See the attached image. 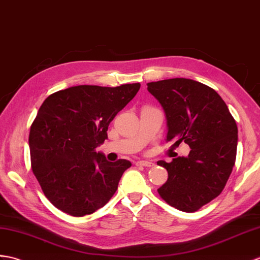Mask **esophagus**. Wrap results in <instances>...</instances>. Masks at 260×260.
Instances as JSON below:
<instances>
[{"mask_svg":"<svg viewBox=\"0 0 260 260\" xmlns=\"http://www.w3.org/2000/svg\"><path fill=\"white\" fill-rule=\"evenodd\" d=\"M136 166H139V167H153L154 165L152 162H150V161H137Z\"/></svg>","mask_w":260,"mask_h":260,"instance_id":"1","label":"esophagus"}]
</instances>
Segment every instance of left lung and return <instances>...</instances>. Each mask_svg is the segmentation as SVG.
<instances>
[{"label":"left lung","instance_id":"1","mask_svg":"<svg viewBox=\"0 0 260 260\" xmlns=\"http://www.w3.org/2000/svg\"><path fill=\"white\" fill-rule=\"evenodd\" d=\"M148 91L162 106L167 141L190 147L188 157L158 161L168 180L158 189L175 208L194 212L221 193L237 153V124L226 103L210 86L176 78L148 83Z\"/></svg>","mask_w":260,"mask_h":260}]
</instances>
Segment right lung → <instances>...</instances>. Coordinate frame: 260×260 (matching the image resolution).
Returning <instances> with one entry per match:
<instances>
[{
  "mask_svg": "<svg viewBox=\"0 0 260 260\" xmlns=\"http://www.w3.org/2000/svg\"><path fill=\"white\" fill-rule=\"evenodd\" d=\"M139 89L140 83L77 85L54 92L40 107L28 136L31 167L57 209L83 217L117 191L131 162H110L95 149L108 139L109 124Z\"/></svg>",
  "mask_w": 260,
  "mask_h": 260,
  "instance_id": "1",
  "label": "right lung"
}]
</instances>
